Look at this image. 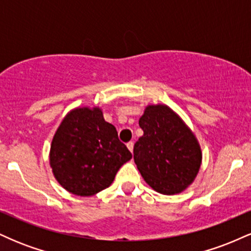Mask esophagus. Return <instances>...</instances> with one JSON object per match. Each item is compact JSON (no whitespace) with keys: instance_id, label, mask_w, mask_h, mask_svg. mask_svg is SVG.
I'll list each match as a JSON object with an SVG mask.
<instances>
[{"instance_id":"esophagus-1","label":"esophagus","mask_w":251,"mask_h":251,"mask_svg":"<svg viewBox=\"0 0 251 251\" xmlns=\"http://www.w3.org/2000/svg\"><path fill=\"white\" fill-rule=\"evenodd\" d=\"M126 146H127V149L129 150V151L133 152V146H134L133 142H129V143H127V144H126Z\"/></svg>"}]
</instances>
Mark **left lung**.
<instances>
[{"label": "left lung", "mask_w": 251, "mask_h": 251, "mask_svg": "<svg viewBox=\"0 0 251 251\" xmlns=\"http://www.w3.org/2000/svg\"><path fill=\"white\" fill-rule=\"evenodd\" d=\"M144 134L134 144L133 158L144 180L163 195L184 191L200 171L197 138L166 105H149L139 119Z\"/></svg>", "instance_id": "obj_1"}]
</instances>
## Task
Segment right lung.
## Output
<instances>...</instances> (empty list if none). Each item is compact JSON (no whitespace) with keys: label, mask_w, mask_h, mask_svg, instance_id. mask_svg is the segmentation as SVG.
I'll list each match as a JSON object with an SVG mask.
<instances>
[{"label":"right lung","mask_w":251,"mask_h":251,"mask_svg":"<svg viewBox=\"0 0 251 251\" xmlns=\"http://www.w3.org/2000/svg\"><path fill=\"white\" fill-rule=\"evenodd\" d=\"M132 158L101 108L72 109L51 140L50 163L63 189L76 196H93L108 188L118 170Z\"/></svg>","instance_id":"obj_1"}]
</instances>
